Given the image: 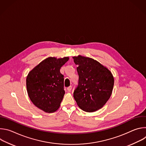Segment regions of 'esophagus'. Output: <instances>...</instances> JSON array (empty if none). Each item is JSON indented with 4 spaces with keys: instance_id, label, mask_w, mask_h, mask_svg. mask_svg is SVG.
<instances>
[{
    "instance_id": "1",
    "label": "esophagus",
    "mask_w": 146,
    "mask_h": 146,
    "mask_svg": "<svg viewBox=\"0 0 146 146\" xmlns=\"http://www.w3.org/2000/svg\"><path fill=\"white\" fill-rule=\"evenodd\" d=\"M72 86H69V87L67 88V90L70 92V91L72 90Z\"/></svg>"
}]
</instances>
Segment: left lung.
I'll list each match as a JSON object with an SVG mask.
<instances>
[{
	"instance_id": "8db88e82",
	"label": "left lung",
	"mask_w": 146,
	"mask_h": 146,
	"mask_svg": "<svg viewBox=\"0 0 146 146\" xmlns=\"http://www.w3.org/2000/svg\"><path fill=\"white\" fill-rule=\"evenodd\" d=\"M78 66V84L73 97L78 107L86 112L100 109L111 96L114 86L111 72L97 60L78 55L73 56Z\"/></svg>"
}]
</instances>
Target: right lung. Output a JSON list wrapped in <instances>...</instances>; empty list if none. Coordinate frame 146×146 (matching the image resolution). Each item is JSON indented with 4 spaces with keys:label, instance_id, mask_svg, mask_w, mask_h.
I'll use <instances>...</instances> for the list:
<instances>
[{
    "label": "right lung",
    "instance_id": "add662e5",
    "mask_svg": "<svg viewBox=\"0 0 146 146\" xmlns=\"http://www.w3.org/2000/svg\"><path fill=\"white\" fill-rule=\"evenodd\" d=\"M69 57H48L31 70L26 80L28 96L38 109L46 113L56 111L65 95L64 78L60 68Z\"/></svg>",
    "mask_w": 146,
    "mask_h": 146
}]
</instances>
